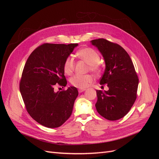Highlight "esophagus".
<instances>
[{
	"label": "esophagus",
	"instance_id": "esophagus-1",
	"mask_svg": "<svg viewBox=\"0 0 159 159\" xmlns=\"http://www.w3.org/2000/svg\"><path fill=\"white\" fill-rule=\"evenodd\" d=\"M85 90V89H79L78 91H79V93H81V92H83V91H84Z\"/></svg>",
	"mask_w": 159,
	"mask_h": 159
}]
</instances>
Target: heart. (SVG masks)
I'll list each match as a JSON object with an SVG mask.
<instances>
[{
	"instance_id": "heart-1",
	"label": "heart",
	"mask_w": 159,
	"mask_h": 159,
	"mask_svg": "<svg viewBox=\"0 0 159 159\" xmlns=\"http://www.w3.org/2000/svg\"><path fill=\"white\" fill-rule=\"evenodd\" d=\"M80 59L88 63L89 70L96 74L101 71V66L99 63L100 56L99 53L91 48H84L79 50L76 53ZM74 60L71 57H68L64 64V71L67 75H71L74 70ZM93 76L91 74L79 75L76 74L70 79L71 84L74 87L80 89H84L93 81Z\"/></svg>"
}]
</instances>
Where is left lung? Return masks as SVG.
<instances>
[{
	"label": "left lung",
	"instance_id": "1",
	"mask_svg": "<svg viewBox=\"0 0 159 159\" xmlns=\"http://www.w3.org/2000/svg\"><path fill=\"white\" fill-rule=\"evenodd\" d=\"M91 42L98 48L105 62L100 84L109 88L108 91L96 90L95 107L102 117L115 121L126 115L135 102L138 76L131 57L121 46L103 38Z\"/></svg>",
	"mask_w": 159,
	"mask_h": 159
}]
</instances>
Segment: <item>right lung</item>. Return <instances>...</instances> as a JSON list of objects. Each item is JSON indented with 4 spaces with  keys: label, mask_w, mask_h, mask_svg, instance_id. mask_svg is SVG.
<instances>
[{
    "label": "right lung",
    "mask_w": 159,
    "mask_h": 159,
    "mask_svg": "<svg viewBox=\"0 0 159 159\" xmlns=\"http://www.w3.org/2000/svg\"><path fill=\"white\" fill-rule=\"evenodd\" d=\"M78 44H44L34 50L26 62L20 91L29 115L48 128L60 127L71 115L78 95L75 87L54 91L58 84L66 87L64 64Z\"/></svg>",
    "instance_id": "obj_1"
}]
</instances>
